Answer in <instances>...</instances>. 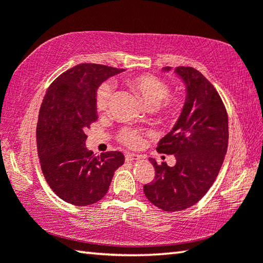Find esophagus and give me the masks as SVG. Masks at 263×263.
I'll return each mask as SVG.
<instances>
[{
  "label": "esophagus",
  "mask_w": 263,
  "mask_h": 263,
  "mask_svg": "<svg viewBox=\"0 0 263 263\" xmlns=\"http://www.w3.org/2000/svg\"><path fill=\"white\" fill-rule=\"evenodd\" d=\"M142 157L139 154H133V153H127L125 154V160L126 161H135V160H140Z\"/></svg>",
  "instance_id": "1"
}]
</instances>
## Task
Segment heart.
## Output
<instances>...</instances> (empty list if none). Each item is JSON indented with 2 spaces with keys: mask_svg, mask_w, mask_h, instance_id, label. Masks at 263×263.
I'll list each match as a JSON object with an SVG mask.
<instances>
[{
  "mask_svg": "<svg viewBox=\"0 0 263 263\" xmlns=\"http://www.w3.org/2000/svg\"><path fill=\"white\" fill-rule=\"evenodd\" d=\"M126 84L139 97L147 108L153 109L160 117L167 121L176 118L181 112L183 101L180 96L169 95L171 88L163 80L151 74H140L126 79ZM112 94V88L109 83L103 82L97 88L95 94V106L97 111L106 110ZM142 132L135 128H123L118 139L128 147L136 148L142 144Z\"/></svg>",
  "mask_w": 263,
  "mask_h": 263,
  "instance_id": "heart-1",
  "label": "heart"
}]
</instances>
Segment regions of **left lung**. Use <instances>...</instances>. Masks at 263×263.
<instances>
[{"mask_svg": "<svg viewBox=\"0 0 263 263\" xmlns=\"http://www.w3.org/2000/svg\"><path fill=\"white\" fill-rule=\"evenodd\" d=\"M163 70H171L164 67ZM186 96L173 130L159 141V153L174 154V167L151 162L154 180L144 185L148 201L163 211H181L197 203L217 179L229 145V117L211 82L193 67L175 68Z\"/></svg>", "mask_w": 263, "mask_h": 263, "instance_id": "obj_1", "label": "left lung"}]
</instances>
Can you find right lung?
Wrapping results in <instances>:
<instances>
[{"label":"right lung","mask_w":263,"mask_h":263,"mask_svg":"<svg viewBox=\"0 0 263 263\" xmlns=\"http://www.w3.org/2000/svg\"><path fill=\"white\" fill-rule=\"evenodd\" d=\"M123 70L80 64L59 75L44 96L35 132L39 162L54 194L73 205L103 198L115 171L124 163L117 151L95 155L86 147L87 128L97 121V88Z\"/></svg>","instance_id":"add662e5"}]
</instances>
